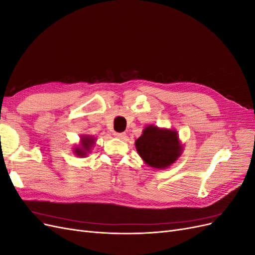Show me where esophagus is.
I'll use <instances>...</instances> for the list:
<instances>
[{
  "label": "esophagus",
  "instance_id": "obj_1",
  "mask_svg": "<svg viewBox=\"0 0 255 255\" xmlns=\"http://www.w3.org/2000/svg\"><path fill=\"white\" fill-rule=\"evenodd\" d=\"M114 135H115V137L120 138V139H123V138L126 137V133H118V132H115V133H114Z\"/></svg>",
  "mask_w": 255,
  "mask_h": 255
}]
</instances>
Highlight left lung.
<instances>
[{
    "label": "left lung",
    "instance_id": "obj_1",
    "mask_svg": "<svg viewBox=\"0 0 255 255\" xmlns=\"http://www.w3.org/2000/svg\"><path fill=\"white\" fill-rule=\"evenodd\" d=\"M135 145L144 163L155 169L171 166L182 153V144L175 130L155 126L146 127Z\"/></svg>",
    "mask_w": 255,
    "mask_h": 255
}]
</instances>
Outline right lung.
Here are the masks:
<instances>
[{
	"label": "right lung",
	"mask_w": 255,
	"mask_h": 255,
	"mask_svg": "<svg viewBox=\"0 0 255 255\" xmlns=\"http://www.w3.org/2000/svg\"><path fill=\"white\" fill-rule=\"evenodd\" d=\"M94 143H95L94 137L88 136V135H83L81 137V144L74 148L75 155L85 157L90 152L91 148L94 146Z\"/></svg>",
	"instance_id": "right-lung-1"
}]
</instances>
